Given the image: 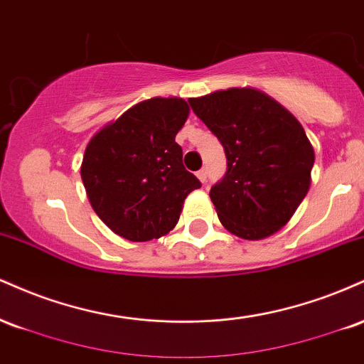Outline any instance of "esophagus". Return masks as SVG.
<instances>
[{
  "label": "esophagus",
  "instance_id": "esophagus-1",
  "mask_svg": "<svg viewBox=\"0 0 364 364\" xmlns=\"http://www.w3.org/2000/svg\"><path fill=\"white\" fill-rule=\"evenodd\" d=\"M196 178H198L202 183H205L207 181V169H200L198 173H196Z\"/></svg>",
  "mask_w": 364,
  "mask_h": 364
}]
</instances>
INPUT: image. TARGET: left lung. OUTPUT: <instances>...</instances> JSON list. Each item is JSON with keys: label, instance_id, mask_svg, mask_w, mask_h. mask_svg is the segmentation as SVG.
Returning <instances> with one entry per match:
<instances>
[{"label": "left lung", "instance_id": "8db88e82", "mask_svg": "<svg viewBox=\"0 0 364 364\" xmlns=\"http://www.w3.org/2000/svg\"><path fill=\"white\" fill-rule=\"evenodd\" d=\"M223 144L228 171L212 186L220 224L243 240L275 235L311 185L315 150L282 104L253 87H231L188 99Z\"/></svg>", "mask_w": 364, "mask_h": 364}]
</instances>
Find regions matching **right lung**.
Returning <instances> with one entry per match:
<instances>
[{
	"label": "right lung",
	"mask_w": 364,
	"mask_h": 364,
	"mask_svg": "<svg viewBox=\"0 0 364 364\" xmlns=\"http://www.w3.org/2000/svg\"><path fill=\"white\" fill-rule=\"evenodd\" d=\"M188 116L185 99H145L89 140L82 181L94 212L114 235L150 241L178 224L185 198L200 188L176 144Z\"/></svg>",
	"instance_id": "right-lung-1"
}]
</instances>
